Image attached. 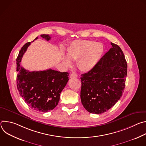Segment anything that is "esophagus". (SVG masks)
<instances>
[{
  "mask_svg": "<svg viewBox=\"0 0 146 146\" xmlns=\"http://www.w3.org/2000/svg\"><path fill=\"white\" fill-rule=\"evenodd\" d=\"M70 78H76V77H77V75L76 73H72L70 76Z\"/></svg>",
  "mask_w": 146,
  "mask_h": 146,
  "instance_id": "34e87169",
  "label": "esophagus"
}]
</instances>
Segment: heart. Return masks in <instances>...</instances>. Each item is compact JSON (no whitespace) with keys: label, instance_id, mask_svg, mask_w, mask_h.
<instances>
[{"label":"heart","instance_id":"b5f03b06","mask_svg":"<svg viewBox=\"0 0 146 146\" xmlns=\"http://www.w3.org/2000/svg\"><path fill=\"white\" fill-rule=\"evenodd\" d=\"M104 52L101 43L91 40H74L67 48V56L72 60H77V66L82 72L91 70L98 64ZM64 64L71 66V61L66 56L62 58Z\"/></svg>","mask_w":146,"mask_h":146}]
</instances>
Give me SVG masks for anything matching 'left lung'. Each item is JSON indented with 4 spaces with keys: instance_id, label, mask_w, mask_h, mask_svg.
I'll return each mask as SVG.
<instances>
[{
    "instance_id": "8db88e82",
    "label": "left lung",
    "mask_w": 146,
    "mask_h": 146,
    "mask_svg": "<svg viewBox=\"0 0 146 146\" xmlns=\"http://www.w3.org/2000/svg\"><path fill=\"white\" fill-rule=\"evenodd\" d=\"M112 47L91 70L81 74L80 98L90 113L102 114L114 106L125 86L127 63L121 48Z\"/></svg>"
}]
</instances>
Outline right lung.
<instances>
[{
  "mask_svg": "<svg viewBox=\"0 0 146 146\" xmlns=\"http://www.w3.org/2000/svg\"><path fill=\"white\" fill-rule=\"evenodd\" d=\"M40 36L47 41L51 38L48 35ZM37 38L38 37L33 41ZM30 44L31 42H28L21 48L17 58V89L29 106L35 110L46 113L58 105L60 94L69 80V73L51 69L29 72L21 66L23 55Z\"/></svg>",
  "mask_w": 146,
  "mask_h": 146,
  "instance_id": "obj_1",
  "label": "right lung"
}]
</instances>
